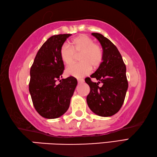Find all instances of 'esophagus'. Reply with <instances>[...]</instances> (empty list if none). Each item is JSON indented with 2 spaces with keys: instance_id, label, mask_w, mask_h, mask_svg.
Wrapping results in <instances>:
<instances>
[{
  "instance_id": "1",
  "label": "esophagus",
  "mask_w": 157,
  "mask_h": 157,
  "mask_svg": "<svg viewBox=\"0 0 157 157\" xmlns=\"http://www.w3.org/2000/svg\"><path fill=\"white\" fill-rule=\"evenodd\" d=\"M77 81H78V83H84V79H83V78H78V79H77Z\"/></svg>"
}]
</instances>
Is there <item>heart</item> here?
<instances>
[{
  "label": "heart",
  "instance_id": "1",
  "mask_svg": "<svg viewBox=\"0 0 157 157\" xmlns=\"http://www.w3.org/2000/svg\"><path fill=\"white\" fill-rule=\"evenodd\" d=\"M79 54L81 63L69 67L65 71L67 76L81 78L91 72L92 66L97 68L103 61L102 48L87 35L78 36L70 41V45L63 44L60 49V59L66 66L72 64L76 55Z\"/></svg>",
  "mask_w": 157,
  "mask_h": 157
}]
</instances>
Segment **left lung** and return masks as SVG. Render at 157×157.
I'll list each match as a JSON object with an SVG mask.
<instances>
[{
  "instance_id": "1",
  "label": "left lung",
  "mask_w": 157,
  "mask_h": 157,
  "mask_svg": "<svg viewBox=\"0 0 157 157\" xmlns=\"http://www.w3.org/2000/svg\"><path fill=\"white\" fill-rule=\"evenodd\" d=\"M103 48V61L90 77L98 81L94 83L85 79L90 92L87 97L90 109L100 117H111L119 111L124 102L128 83L126 67L118 49L108 38L98 33H92ZM101 82L103 86H98Z\"/></svg>"
}]
</instances>
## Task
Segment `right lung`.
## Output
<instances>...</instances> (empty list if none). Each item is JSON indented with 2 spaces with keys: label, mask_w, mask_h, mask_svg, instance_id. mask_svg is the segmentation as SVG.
Instances as JSON below:
<instances>
[{
  "label": "right lung",
  "mask_w": 157,
  "mask_h": 157,
  "mask_svg": "<svg viewBox=\"0 0 157 157\" xmlns=\"http://www.w3.org/2000/svg\"><path fill=\"white\" fill-rule=\"evenodd\" d=\"M71 35L49 38L38 51L30 69L29 90L33 105L38 113L46 119H56L67 112L77 86V80L73 76L61 78L65 67L60 49Z\"/></svg>",
  "instance_id": "1"
}]
</instances>
